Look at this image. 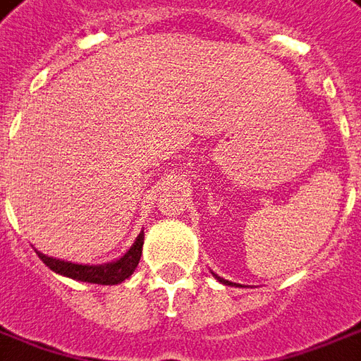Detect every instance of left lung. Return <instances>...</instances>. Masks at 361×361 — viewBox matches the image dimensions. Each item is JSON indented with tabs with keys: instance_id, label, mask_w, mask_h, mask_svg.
I'll list each match as a JSON object with an SVG mask.
<instances>
[{
	"instance_id": "obj_1",
	"label": "left lung",
	"mask_w": 361,
	"mask_h": 361,
	"mask_svg": "<svg viewBox=\"0 0 361 361\" xmlns=\"http://www.w3.org/2000/svg\"><path fill=\"white\" fill-rule=\"evenodd\" d=\"M219 281H223V283H226V286H233L231 281H226V279H221V277H219Z\"/></svg>"
}]
</instances>
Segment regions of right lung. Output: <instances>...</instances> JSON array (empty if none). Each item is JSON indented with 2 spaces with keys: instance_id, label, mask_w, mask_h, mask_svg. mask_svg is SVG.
<instances>
[{
  "instance_id": "add662e5",
  "label": "right lung",
  "mask_w": 361,
  "mask_h": 361,
  "mask_svg": "<svg viewBox=\"0 0 361 361\" xmlns=\"http://www.w3.org/2000/svg\"><path fill=\"white\" fill-rule=\"evenodd\" d=\"M142 244H145V233L138 234L135 244L130 246V250L123 258L117 259V262H111V264H103V266H82V264H72V262H64V259L49 258L42 252H37V254L56 274L72 277L78 281H87V283L115 286V283H121L127 277L133 276V271L137 269L138 259L142 254Z\"/></svg>"
}]
</instances>
